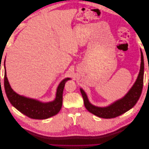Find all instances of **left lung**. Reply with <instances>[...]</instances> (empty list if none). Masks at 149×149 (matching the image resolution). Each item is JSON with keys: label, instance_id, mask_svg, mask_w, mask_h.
Instances as JSON below:
<instances>
[{"label": "left lung", "instance_id": "8db88e82", "mask_svg": "<svg viewBox=\"0 0 149 149\" xmlns=\"http://www.w3.org/2000/svg\"><path fill=\"white\" fill-rule=\"evenodd\" d=\"M141 68L137 79L131 88L125 94V95L119 100H116L111 104L105 107L94 106L89 102L86 93L82 88H80V91L84 100V106L89 112L101 118L111 119L125 113L135 106L141 95L143 88L144 62L143 53L141 49Z\"/></svg>", "mask_w": 149, "mask_h": 149}]
</instances>
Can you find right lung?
Here are the masks:
<instances>
[{"label":"right lung","instance_id":"obj_1","mask_svg":"<svg viewBox=\"0 0 149 149\" xmlns=\"http://www.w3.org/2000/svg\"><path fill=\"white\" fill-rule=\"evenodd\" d=\"M6 59L4 61V88L11 104L22 114L34 119H46L57 114L60 112L63 103V92L65 83L71 79L67 78L58 84L55 100L49 102H42L36 99L20 95L15 92L8 82L6 70Z\"/></svg>","mask_w":149,"mask_h":149}]
</instances>
